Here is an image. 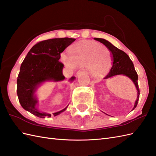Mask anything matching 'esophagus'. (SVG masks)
I'll use <instances>...</instances> for the list:
<instances>
[{
    "instance_id": "esophagus-1",
    "label": "esophagus",
    "mask_w": 156,
    "mask_h": 156,
    "mask_svg": "<svg viewBox=\"0 0 156 156\" xmlns=\"http://www.w3.org/2000/svg\"><path fill=\"white\" fill-rule=\"evenodd\" d=\"M85 69H80V70H79V71L77 72V75H79L81 73H85Z\"/></svg>"
}]
</instances>
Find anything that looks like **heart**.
<instances>
[{
	"instance_id": "b5f03b06",
	"label": "heart",
	"mask_w": 156,
	"mask_h": 156,
	"mask_svg": "<svg viewBox=\"0 0 156 156\" xmlns=\"http://www.w3.org/2000/svg\"><path fill=\"white\" fill-rule=\"evenodd\" d=\"M69 57L61 55L65 66L74 69L86 65L88 71L94 77L102 75L111 63L110 51L107 47L93 41H83L73 44L68 49Z\"/></svg>"
}]
</instances>
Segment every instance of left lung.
Wrapping results in <instances>:
<instances>
[{"instance_id":"obj_1","label":"left lung","mask_w":156,"mask_h":156,"mask_svg":"<svg viewBox=\"0 0 156 156\" xmlns=\"http://www.w3.org/2000/svg\"><path fill=\"white\" fill-rule=\"evenodd\" d=\"M94 39L99 41L100 43H103V44H105L111 51V53H112L113 65L109 73L105 76L104 79H108L117 75H126L129 79H131L134 83L137 91V98L136 103H135L134 107L132 109L133 110L137 105L138 100H139L140 98V92L137 83L138 76L137 72L135 70L133 62L131 61L129 56H128L125 52L119 49L116 47L113 46L109 41L103 39H99V38H95Z\"/></svg>"}]
</instances>
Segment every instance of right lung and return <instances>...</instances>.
Masks as SVG:
<instances>
[{"label": "right lung", "mask_w": 156, "mask_h": 156, "mask_svg": "<svg viewBox=\"0 0 156 156\" xmlns=\"http://www.w3.org/2000/svg\"><path fill=\"white\" fill-rule=\"evenodd\" d=\"M75 41L67 37L51 39L40 41L31 48L23 61L17 77V95L23 109L41 118L51 116L37 109L38 101L34 92L44 81H59L65 79L62 72L64 65L58 60L61 53ZM74 79L72 77L70 81ZM67 107L53 113L54 116L64 112Z\"/></svg>", "instance_id": "1"}]
</instances>
